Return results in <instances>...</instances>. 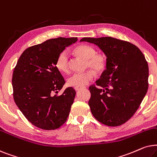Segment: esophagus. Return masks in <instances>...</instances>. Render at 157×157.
<instances>
[{"instance_id":"esophagus-1","label":"esophagus","mask_w":157,"mask_h":157,"mask_svg":"<svg viewBox=\"0 0 157 157\" xmlns=\"http://www.w3.org/2000/svg\"><path fill=\"white\" fill-rule=\"evenodd\" d=\"M84 89V87H75V90L76 91H79V90H81Z\"/></svg>"}]
</instances>
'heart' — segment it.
<instances>
[{
	"label": "heart",
	"mask_w": 157,
	"mask_h": 157,
	"mask_svg": "<svg viewBox=\"0 0 157 157\" xmlns=\"http://www.w3.org/2000/svg\"><path fill=\"white\" fill-rule=\"evenodd\" d=\"M74 52L77 55L86 59L87 66L93 69V70L90 69L83 72L74 73L67 79V84L70 86L81 87L93 80L95 76L94 71L96 72H100L104 70L106 65V57L104 54L95 53V49L87 44L78 45L74 49ZM56 65L61 72H67L69 70L68 54L66 51L62 52L59 54Z\"/></svg>",
	"instance_id": "b5f03b06"
}]
</instances>
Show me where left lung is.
<instances>
[{
	"mask_svg": "<svg viewBox=\"0 0 157 157\" xmlns=\"http://www.w3.org/2000/svg\"><path fill=\"white\" fill-rule=\"evenodd\" d=\"M106 56L105 70L89 87L88 104L93 116L103 124L118 126L133 116L148 90L149 66L136 46L113 37L82 38Z\"/></svg>",
	"mask_w": 157,
	"mask_h": 157,
	"instance_id": "1",
	"label": "left lung"
}]
</instances>
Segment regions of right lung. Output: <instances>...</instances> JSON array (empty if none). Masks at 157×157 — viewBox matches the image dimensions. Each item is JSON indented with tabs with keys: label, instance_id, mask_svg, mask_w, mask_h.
Segmentation results:
<instances>
[{
	"label": "right lung",
	"instance_id": "obj_1",
	"mask_svg": "<svg viewBox=\"0 0 157 157\" xmlns=\"http://www.w3.org/2000/svg\"><path fill=\"white\" fill-rule=\"evenodd\" d=\"M77 38L59 37L29 47L14 68L12 86L14 101L29 122L44 130H54L63 125L70 112L76 92L67 87L56 65L59 54Z\"/></svg>",
	"mask_w": 157,
	"mask_h": 157
}]
</instances>
